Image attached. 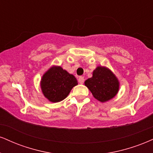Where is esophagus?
Wrapping results in <instances>:
<instances>
[{
    "label": "esophagus",
    "instance_id": "34e87169",
    "mask_svg": "<svg viewBox=\"0 0 153 153\" xmlns=\"http://www.w3.org/2000/svg\"><path fill=\"white\" fill-rule=\"evenodd\" d=\"M78 82H79V83H80V84L83 83V82H84V78H83V77H82V76L79 77Z\"/></svg>",
    "mask_w": 153,
    "mask_h": 153
}]
</instances>
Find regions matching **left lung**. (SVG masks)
<instances>
[{
    "label": "left lung",
    "mask_w": 153,
    "mask_h": 153,
    "mask_svg": "<svg viewBox=\"0 0 153 153\" xmlns=\"http://www.w3.org/2000/svg\"><path fill=\"white\" fill-rule=\"evenodd\" d=\"M84 83L93 97L101 102H105L113 98L120 88L118 79L105 66H97L93 72V76L86 80Z\"/></svg>",
    "instance_id": "8db88e82"
}]
</instances>
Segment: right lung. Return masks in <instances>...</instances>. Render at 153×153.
<instances>
[{
	"mask_svg": "<svg viewBox=\"0 0 153 153\" xmlns=\"http://www.w3.org/2000/svg\"><path fill=\"white\" fill-rule=\"evenodd\" d=\"M77 79L62 67L53 65L44 73L40 80V88L44 96L51 102L63 100L74 86Z\"/></svg>",
	"mask_w": 153,
	"mask_h": 153,
	"instance_id": "add662e5",
	"label": "right lung"
}]
</instances>
